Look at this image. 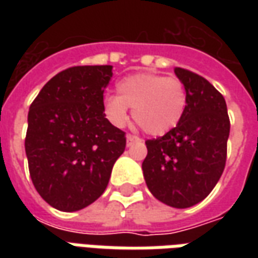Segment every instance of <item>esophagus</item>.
Instances as JSON below:
<instances>
[{
    "label": "esophagus",
    "instance_id": "1",
    "mask_svg": "<svg viewBox=\"0 0 258 258\" xmlns=\"http://www.w3.org/2000/svg\"><path fill=\"white\" fill-rule=\"evenodd\" d=\"M138 142H142V140L138 138L137 135H131V134L127 135V146L134 145V144H138Z\"/></svg>",
    "mask_w": 258,
    "mask_h": 258
}]
</instances>
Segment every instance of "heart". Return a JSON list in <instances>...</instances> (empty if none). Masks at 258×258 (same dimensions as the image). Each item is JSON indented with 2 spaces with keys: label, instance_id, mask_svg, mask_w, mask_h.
Instances as JSON below:
<instances>
[{
  "label": "heart",
  "instance_id": "b5f03b06",
  "mask_svg": "<svg viewBox=\"0 0 258 258\" xmlns=\"http://www.w3.org/2000/svg\"><path fill=\"white\" fill-rule=\"evenodd\" d=\"M117 95L103 98V112L116 127H123L133 117L146 134L159 137L175 128L188 106L184 83L175 77L142 72L125 76L116 85Z\"/></svg>",
  "mask_w": 258,
  "mask_h": 258
}]
</instances>
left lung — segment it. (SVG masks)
Segmentation results:
<instances>
[{
  "label": "left lung",
  "instance_id": "1",
  "mask_svg": "<svg viewBox=\"0 0 258 258\" xmlns=\"http://www.w3.org/2000/svg\"><path fill=\"white\" fill-rule=\"evenodd\" d=\"M188 92V106L179 124L145 142L142 163L152 195L164 205L186 209L210 194L227 162L229 117L224 96L199 74L175 68Z\"/></svg>",
  "mask_w": 258,
  "mask_h": 258
}]
</instances>
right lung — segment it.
I'll use <instances>...</instances> for the list:
<instances>
[{
  "mask_svg": "<svg viewBox=\"0 0 258 258\" xmlns=\"http://www.w3.org/2000/svg\"><path fill=\"white\" fill-rule=\"evenodd\" d=\"M112 66H73L53 76L30 105L25 149L33 185L60 211H77L101 196L125 133L103 112Z\"/></svg>",
  "mask_w": 258,
  "mask_h": 258,
  "instance_id": "right-lung-1",
  "label": "right lung"
}]
</instances>
